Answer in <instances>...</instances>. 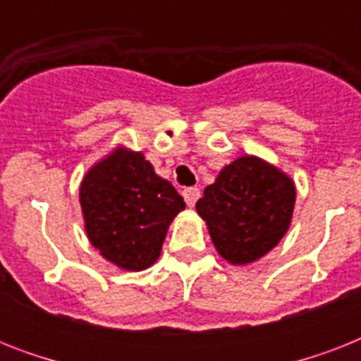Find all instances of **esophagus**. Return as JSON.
<instances>
[{
    "label": "esophagus",
    "mask_w": 361,
    "mask_h": 361,
    "mask_svg": "<svg viewBox=\"0 0 361 361\" xmlns=\"http://www.w3.org/2000/svg\"><path fill=\"white\" fill-rule=\"evenodd\" d=\"M198 198H200V189H197V187H187V189H183V200L187 202V206H195Z\"/></svg>",
    "instance_id": "esophagus-1"
}]
</instances>
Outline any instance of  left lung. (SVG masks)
Listing matches in <instances>:
<instances>
[{
  "instance_id": "obj_1",
  "label": "left lung",
  "mask_w": 361,
  "mask_h": 361,
  "mask_svg": "<svg viewBox=\"0 0 361 361\" xmlns=\"http://www.w3.org/2000/svg\"><path fill=\"white\" fill-rule=\"evenodd\" d=\"M294 204L290 176L257 155H241L204 189L197 214L206 221L221 257L232 266H247L285 238Z\"/></svg>"
}]
</instances>
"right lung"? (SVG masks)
Returning <instances> with one entry per match:
<instances>
[{"label": "right lung", "mask_w": 361, "mask_h": 361, "mask_svg": "<svg viewBox=\"0 0 361 361\" xmlns=\"http://www.w3.org/2000/svg\"><path fill=\"white\" fill-rule=\"evenodd\" d=\"M80 208L87 240L101 257L120 269L142 271L157 262L185 202L144 153L118 146L82 178Z\"/></svg>", "instance_id": "right-lung-1"}]
</instances>
